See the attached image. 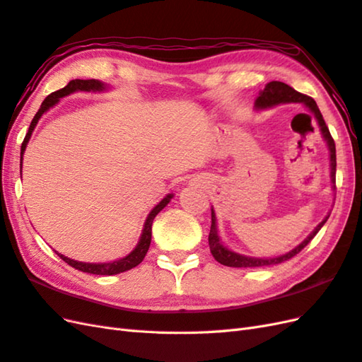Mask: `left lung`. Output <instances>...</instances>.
I'll use <instances>...</instances> for the list:
<instances>
[{"mask_svg": "<svg viewBox=\"0 0 362 362\" xmlns=\"http://www.w3.org/2000/svg\"><path fill=\"white\" fill-rule=\"evenodd\" d=\"M283 102H301V104L308 107L315 115V117H317L318 125L321 128L322 137L327 141L329 150H330V177H332V182L335 183V180H337L335 179V175H337L335 141H333L329 128H327L326 122H324L322 115H321V111L317 105V102H315L310 96H305V95H303V93H298L296 90H293L292 87L284 84V82L272 81V82H269V84H266L264 90L258 93V96L255 99V107L257 108H267V107L283 104ZM327 218H329V216L324 218L321 223L317 228H315L313 233L308 238H305L301 245L296 246L293 251L287 252L281 257H275V258H251V257H245V255H240V254L229 251L228 247H225L223 245L220 243V238H218V234H217V226H216V214H214V211L211 209V230H209V237H208L209 249H211L212 257H214L220 264H225V266H229V267H260V266L278 264V263L291 260L292 257H295L300 251H303V249L310 243V240L315 235H317V233L322 228V225L326 223Z\"/></svg>", "mask_w": 362, "mask_h": 362, "instance_id": "1", "label": "left lung"}]
</instances>
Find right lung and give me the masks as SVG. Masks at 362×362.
Instances as JSON below:
<instances>
[{
	"mask_svg": "<svg viewBox=\"0 0 362 362\" xmlns=\"http://www.w3.org/2000/svg\"><path fill=\"white\" fill-rule=\"evenodd\" d=\"M104 84L102 82L96 81V79H73L70 81L69 84L58 90L52 93V95H49L47 98L44 99V102L41 104V108L38 110V113H36L30 122V127H29V132H27L24 141H23V145H21V165H23V154L25 151V146H27V142H29V139L32 136V132L35 125L38 124L40 117L47 111L50 107H53L57 102L59 100V98H64L70 95V93L73 91H100L104 90ZM173 197V194H168L160 203H157V205L153 208V211L148 214L146 217V221H145V226H144V230H142V237L141 240H139V243L136 246L134 251L132 254H128L127 257L120 258V260H116V262H111V263H82V262H76V260H71V258H67L64 257L61 254H58L64 262H66L67 264H70L71 267H75V269L81 271V272H87V274H95V275H116V274H120V272H125V271H129L133 269V267H136L139 263H141L146 252H148V247H150V243H151V226H153V220L154 217L159 214V212L168 205L170 200Z\"/></svg>",
	"mask_w": 362,
	"mask_h": 362,
	"instance_id": "add662e5",
	"label": "right lung"
}]
</instances>
